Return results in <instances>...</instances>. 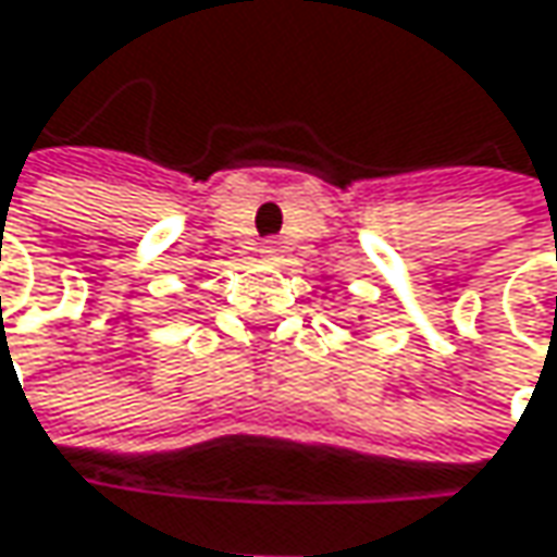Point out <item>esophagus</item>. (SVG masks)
Segmentation results:
<instances>
[{
    "mask_svg": "<svg viewBox=\"0 0 557 557\" xmlns=\"http://www.w3.org/2000/svg\"><path fill=\"white\" fill-rule=\"evenodd\" d=\"M258 255H261L264 261H277V258H280V245H277V242H264V245L258 248Z\"/></svg>",
    "mask_w": 557,
    "mask_h": 557,
    "instance_id": "34e87169",
    "label": "esophagus"
}]
</instances>
